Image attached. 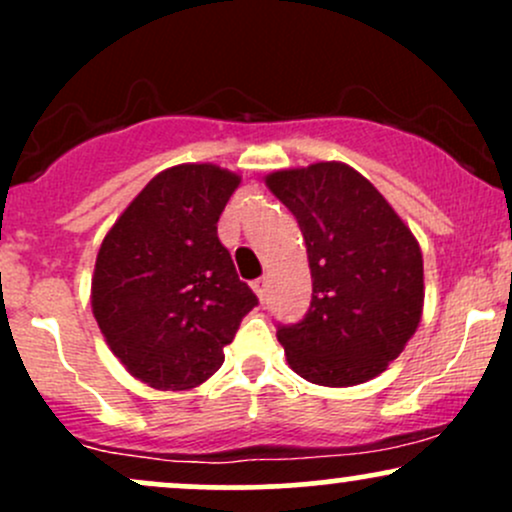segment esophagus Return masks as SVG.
<instances>
[{
  "label": "esophagus",
  "mask_w": 512,
  "mask_h": 512,
  "mask_svg": "<svg viewBox=\"0 0 512 512\" xmlns=\"http://www.w3.org/2000/svg\"><path fill=\"white\" fill-rule=\"evenodd\" d=\"M252 291L257 293V298L264 301V296H267V279H257L255 284H252Z\"/></svg>",
  "instance_id": "obj_1"
}]
</instances>
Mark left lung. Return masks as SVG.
Returning a JSON list of instances; mask_svg holds the SVG:
<instances>
[{
    "instance_id": "1",
    "label": "left lung",
    "mask_w": 512,
    "mask_h": 512,
    "mask_svg": "<svg viewBox=\"0 0 512 512\" xmlns=\"http://www.w3.org/2000/svg\"><path fill=\"white\" fill-rule=\"evenodd\" d=\"M264 182L296 216L313 276L308 313L276 332L286 361L315 385L368 383L402 354L421 322L419 240L346 163L274 170Z\"/></svg>"
}]
</instances>
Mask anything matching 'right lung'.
<instances>
[{"label":"right lung","mask_w":512,"mask_h":512,"mask_svg":"<svg viewBox=\"0 0 512 512\" xmlns=\"http://www.w3.org/2000/svg\"><path fill=\"white\" fill-rule=\"evenodd\" d=\"M238 185L240 175L214 163L161 170L98 250L93 317L127 373L154 390H192L209 380L257 305L216 236Z\"/></svg>","instance_id":"obj_1"}]
</instances>
